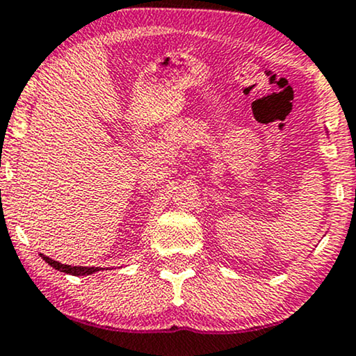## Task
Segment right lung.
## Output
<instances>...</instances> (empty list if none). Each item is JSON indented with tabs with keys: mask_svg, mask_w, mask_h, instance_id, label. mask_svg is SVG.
Masks as SVG:
<instances>
[{
	"mask_svg": "<svg viewBox=\"0 0 356 356\" xmlns=\"http://www.w3.org/2000/svg\"><path fill=\"white\" fill-rule=\"evenodd\" d=\"M42 257L47 261L50 266L55 269H58L61 273H67V275H73V276H85V275H93V273L100 271L99 268H87V266H68V264H61L58 261H53L51 257L42 254Z\"/></svg>",
	"mask_w": 356,
	"mask_h": 356,
	"instance_id": "1",
	"label": "right lung"
}]
</instances>
